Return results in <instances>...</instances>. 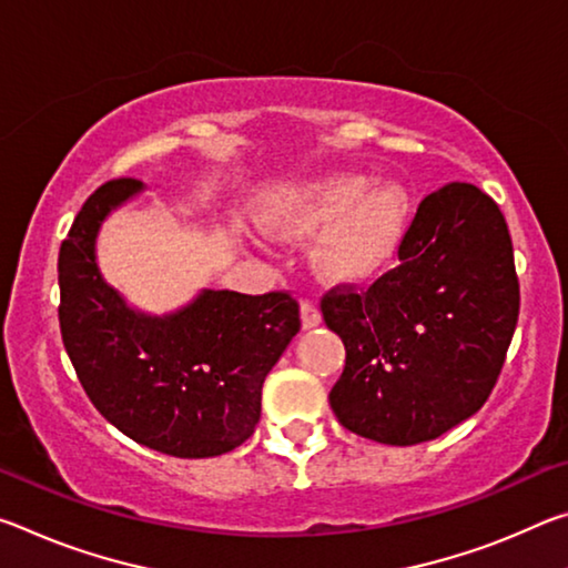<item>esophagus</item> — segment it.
<instances>
[{"label":"esophagus","mask_w":568,"mask_h":568,"mask_svg":"<svg viewBox=\"0 0 568 568\" xmlns=\"http://www.w3.org/2000/svg\"><path fill=\"white\" fill-rule=\"evenodd\" d=\"M301 318H303V328H315V325H321V311L315 307L311 297H303L301 301Z\"/></svg>","instance_id":"1"}]
</instances>
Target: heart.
<instances>
[{
  "label": "heart",
  "mask_w": 568,
  "mask_h": 568,
  "mask_svg": "<svg viewBox=\"0 0 568 568\" xmlns=\"http://www.w3.org/2000/svg\"><path fill=\"white\" fill-rule=\"evenodd\" d=\"M406 217L403 187L390 182L368 187V178L338 175L307 187L277 225L293 235H318L333 226L318 250V263L328 275L353 281L371 275L396 253Z\"/></svg>",
  "instance_id": "heart-1"
}]
</instances>
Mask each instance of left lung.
Returning <instances> with one entry per match:
<instances>
[{
    "instance_id": "8db88e82",
    "label": "left lung",
    "mask_w": 568,
    "mask_h": 568,
    "mask_svg": "<svg viewBox=\"0 0 568 568\" xmlns=\"http://www.w3.org/2000/svg\"><path fill=\"white\" fill-rule=\"evenodd\" d=\"M518 275L504 213L450 182L418 205L398 265L368 287L321 297L345 365L331 408L353 434L388 446L434 440L474 416L501 376L518 321Z\"/></svg>"
}]
</instances>
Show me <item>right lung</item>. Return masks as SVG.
Wrapping results in <instances>:
<instances>
[{"label": "right lung", "instance_id": "add662e5", "mask_svg": "<svg viewBox=\"0 0 568 568\" xmlns=\"http://www.w3.org/2000/svg\"><path fill=\"white\" fill-rule=\"evenodd\" d=\"M142 182L118 178L84 200L60 247V331L84 393L124 436L178 458L227 454L261 420L263 381L301 331L287 291H205L150 318L102 281L94 237Z\"/></svg>", "mask_w": 568, "mask_h": 568}]
</instances>
